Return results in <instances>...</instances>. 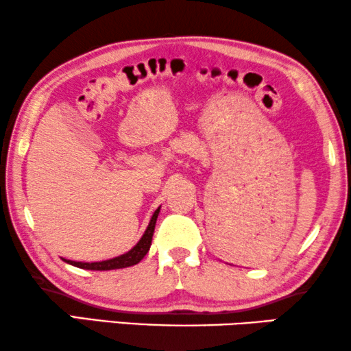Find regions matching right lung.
<instances>
[{
  "label": "right lung",
  "instance_id": "1",
  "mask_svg": "<svg viewBox=\"0 0 351 351\" xmlns=\"http://www.w3.org/2000/svg\"><path fill=\"white\" fill-rule=\"evenodd\" d=\"M159 211H160V206L154 211V215L151 216L149 224H147L141 239L138 240V243L133 246L130 251H127V253L116 256V258L112 259L98 261V263H76V261H70V259H63V261H65L66 264L75 265V267H79V269H86V270H116V269L132 267V265L140 263L151 248V241H152V235H154V227H156L157 216H159Z\"/></svg>",
  "mask_w": 351,
  "mask_h": 351
}]
</instances>
